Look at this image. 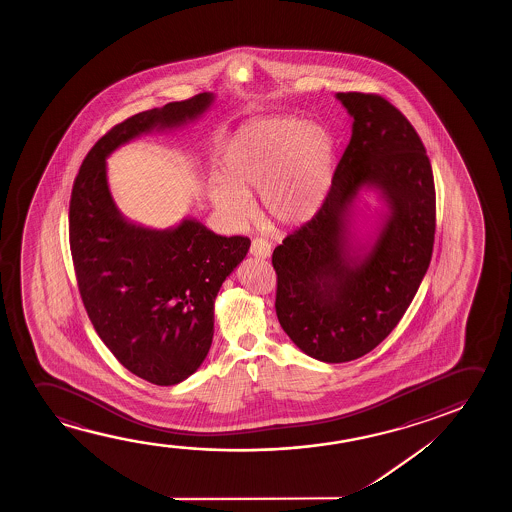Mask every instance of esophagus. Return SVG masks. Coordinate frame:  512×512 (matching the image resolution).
<instances>
[{
    "label": "esophagus",
    "instance_id": "1",
    "mask_svg": "<svg viewBox=\"0 0 512 512\" xmlns=\"http://www.w3.org/2000/svg\"><path fill=\"white\" fill-rule=\"evenodd\" d=\"M250 253H252L253 257H257V259H267L271 255V245L267 243L266 239H253Z\"/></svg>",
    "mask_w": 512,
    "mask_h": 512
}]
</instances>
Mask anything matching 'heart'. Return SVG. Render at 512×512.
Returning a JSON list of instances; mask_svg holds the SVG:
<instances>
[{
    "mask_svg": "<svg viewBox=\"0 0 512 512\" xmlns=\"http://www.w3.org/2000/svg\"><path fill=\"white\" fill-rule=\"evenodd\" d=\"M336 171V141L318 124L273 119L243 127L225 148L224 182L211 199L231 217L250 211L246 196L260 190L267 217L283 227L309 222L327 199Z\"/></svg>",
    "mask_w": 512,
    "mask_h": 512,
    "instance_id": "b5f03b06",
    "label": "heart"
}]
</instances>
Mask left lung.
<instances>
[{"mask_svg": "<svg viewBox=\"0 0 512 512\" xmlns=\"http://www.w3.org/2000/svg\"><path fill=\"white\" fill-rule=\"evenodd\" d=\"M351 140L320 211L273 252L281 329L309 357L343 364L374 350L406 313L432 259L435 187L411 122L378 94L337 92ZM386 204L372 242L350 231L357 197Z\"/></svg>", "mask_w": 512, "mask_h": 512, "instance_id": "1", "label": "left lung"}]
</instances>
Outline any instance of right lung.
<instances>
[{
  "label": "right lung",
  "instance_id": "add662e5",
  "mask_svg": "<svg viewBox=\"0 0 512 512\" xmlns=\"http://www.w3.org/2000/svg\"><path fill=\"white\" fill-rule=\"evenodd\" d=\"M213 101L203 92L117 124L91 148L71 190V257L87 315L127 371L159 386L182 383L203 364L218 290L250 239L218 236L189 217L169 229L134 224L113 201L106 159L141 134L194 122Z\"/></svg>",
  "mask_w": 512,
  "mask_h": 512
}]
</instances>
